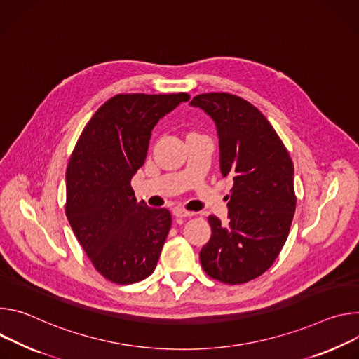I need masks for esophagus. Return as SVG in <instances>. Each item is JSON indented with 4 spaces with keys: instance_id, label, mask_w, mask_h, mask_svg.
Segmentation results:
<instances>
[{
    "instance_id": "34e87169",
    "label": "esophagus",
    "mask_w": 359,
    "mask_h": 359,
    "mask_svg": "<svg viewBox=\"0 0 359 359\" xmlns=\"http://www.w3.org/2000/svg\"><path fill=\"white\" fill-rule=\"evenodd\" d=\"M172 214H174L177 218H187V217H192V215H194V212H189V211H187V210H184V208H180V207L174 208V210H172Z\"/></svg>"
}]
</instances>
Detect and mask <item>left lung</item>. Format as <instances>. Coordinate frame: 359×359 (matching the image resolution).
I'll return each mask as SVG.
<instances>
[{
  "label": "left lung",
  "mask_w": 359,
  "mask_h": 359,
  "mask_svg": "<svg viewBox=\"0 0 359 359\" xmlns=\"http://www.w3.org/2000/svg\"><path fill=\"white\" fill-rule=\"evenodd\" d=\"M217 127L219 170L232 181L228 224L210 215L211 238L200 252L204 271L225 284L264 273L281 252L297 198L294 164L268 119L248 101L226 93L194 97Z\"/></svg>",
  "instance_id": "left-lung-1"
}]
</instances>
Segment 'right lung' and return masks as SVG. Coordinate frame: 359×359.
<instances>
[{"label":"right lung","instance_id":"right-lung-1","mask_svg":"<svg viewBox=\"0 0 359 359\" xmlns=\"http://www.w3.org/2000/svg\"><path fill=\"white\" fill-rule=\"evenodd\" d=\"M188 94H121L90 119L67 167L68 222L95 269L115 284L149 276L171 228L165 208L137 203L131 180L156 123Z\"/></svg>","mask_w":359,"mask_h":359}]
</instances>
